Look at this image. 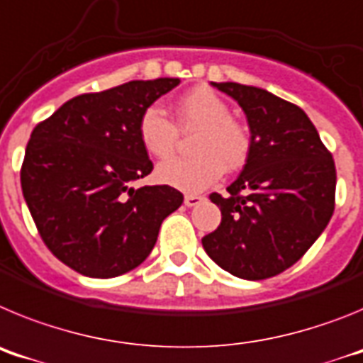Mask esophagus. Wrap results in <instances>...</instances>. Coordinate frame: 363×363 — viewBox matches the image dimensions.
<instances>
[{"label":"esophagus","instance_id":"obj_1","mask_svg":"<svg viewBox=\"0 0 363 363\" xmlns=\"http://www.w3.org/2000/svg\"><path fill=\"white\" fill-rule=\"evenodd\" d=\"M201 201H203V196H200V194H185V205L187 207H196Z\"/></svg>","mask_w":363,"mask_h":363}]
</instances>
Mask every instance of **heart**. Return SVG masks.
<instances>
[{"instance_id": "heart-1", "label": "heart", "mask_w": 363, "mask_h": 363, "mask_svg": "<svg viewBox=\"0 0 363 363\" xmlns=\"http://www.w3.org/2000/svg\"><path fill=\"white\" fill-rule=\"evenodd\" d=\"M176 123L156 105L143 108L138 120V138L143 149L158 160L169 158L178 147L179 133H194L189 158L162 163L156 176L162 184L198 192L213 185L223 169L238 171L252 149L251 130L230 116L225 99L207 86H196L176 104Z\"/></svg>"}]
</instances>
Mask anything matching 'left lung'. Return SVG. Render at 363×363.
Masks as SVG:
<instances>
[{"label":"left lung","instance_id":"obj_1","mask_svg":"<svg viewBox=\"0 0 363 363\" xmlns=\"http://www.w3.org/2000/svg\"><path fill=\"white\" fill-rule=\"evenodd\" d=\"M213 85L243 108L252 149L229 194L209 196L221 223L201 243L234 277L265 280L296 264L331 220L335 160L298 105L258 86Z\"/></svg>","mask_w":363,"mask_h":363}]
</instances>
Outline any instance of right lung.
<instances>
[{
  "label": "right lung",
  "instance_id": "right-lung-1",
  "mask_svg": "<svg viewBox=\"0 0 363 363\" xmlns=\"http://www.w3.org/2000/svg\"><path fill=\"white\" fill-rule=\"evenodd\" d=\"M178 83L136 79L79 94L32 130L21 165L25 201L45 245L79 274L133 271L152 251L162 221L184 203L171 185L130 187L154 169L138 120Z\"/></svg>",
  "mask_w": 363,
  "mask_h": 363
}]
</instances>
